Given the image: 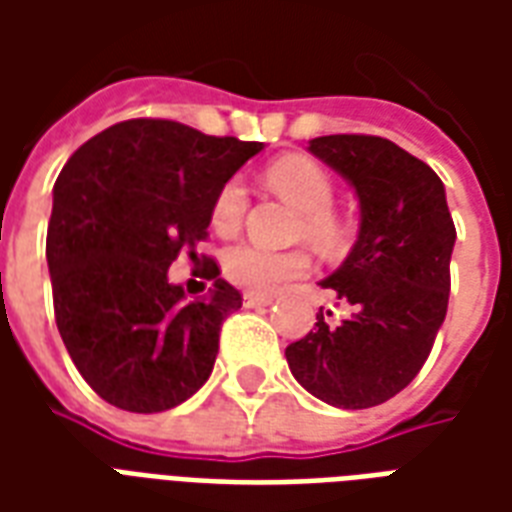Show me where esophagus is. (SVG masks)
<instances>
[{
  "label": "esophagus",
  "mask_w": 512,
  "mask_h": 512,
  "mask_svg": "<svg viewBox=\"0 0 512 512\" xmlns=\"http://www.w3.org/2000/svg\"><path fill=\"white\" fill-rule=\"evenodd\" d=\"M274 299H277L274 293H252V290H249V293H244L246 307H268V304H271Z\"/></svg>",
  "instance_id": "esophagus-1"
}]
</instances>
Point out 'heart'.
Segmentation results:
<instances>
[{
  "label": "heart",
  "mask_w": 512,
  "mask_h": 512,
  "mask_svg": "<svg viewBox=\"0 0 512 512\" xmlns=\"http://www.w3.org/2000/svg\"><path fill=\"white\" fill-rule=\"evenodd\" d=\"M266 178L271 189L279 191L282 197H288L304 213L301 233H304L307 241L321 246L326 252H334L337 246L343 244V222L332 213L334 180L321 164L301 156L279 158L277 164H271ZM246 202H249V194H246L244 180H227L213 197V227L219 233H235L244 222ZM222 271L224 277L238 288L274 290L288 279L304 277L310 271V255L301 252V249L274 252V249H266V246L238 241V244L224 249Z\"/></svg>",
  "instance_id": "1"
}]
</instances>
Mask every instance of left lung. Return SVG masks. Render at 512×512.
Listing matches in <instances>:
<instances>
[{"instance_id":"obj_1","label":"left lung","mask_w":512,"mask_h":512,"mask_svg":"<svg viewBox=\"0 0 512 512\" xmlns=\"http://www.w3.org/2000/svg\"><path fill=\"white\" fill-rule=\"evenodd\" d=\"M310 153L359 197L354 249L321 282L354 312L337 326L321 312L315 329L285 348V359L323 403L378 406L414 381L447 315L455 246L447 194L425 161L381 136H318Z\"/></svg>"}]
</instances>
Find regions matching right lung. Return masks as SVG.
<instances>
[{
	"label": "right lung",
	"mask_w": 512,
	"mask_h": 512,
	"mask_svg": "<svg viewBox=\"0 0 512 512\" xmlns=\"http://www.w3.org/2000/svg\"><path fill=\"white\" fill-rule=\"evenodd\" d=\"M263 142L208 136L175 120H126L84 142L54 183L46 260L54 318L73 365L106 403L156 414L211 376L224 318L241 293L202 260L208 296L169 282L194 263L216 191Z\"/></svg>",
	"instance_id": "right-lung-1"
}]
</instances>
